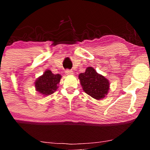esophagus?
<instances>
[{
	"label": "esophagus",
	"mask_w": 150,
	"mask_h": 150,
	"mask_svg": "<svg viewBox=\"0 0 150 150\" xmlns=\"http://www.w3.org/2000/svg\"><path fill=\"white\" fill-rule=\"evenodd\" d=\"M65 73L66 75H72L73 74V72L72 71V70H66L65 71Z\"/></svg>",
	"instance_id": "1"
}]
</instances>
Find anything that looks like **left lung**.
I'll use <instances>...</instances> for the list:
<instances>
[{
  "mask_svg": "<svg viewBox=\"0 0 150 150\" xmlns=\"http://www.w3.org/2000/svg\"><path fill=\"white\" fill-rule=\"evenodd\" d=\"M83 90L94 99L100 100L106 97L109 89V82L106 77L99 75L92 67H88L85 73L79 75Z\"/></svg>",
  "mask_w": 150,
  "mask_h": 150,
  "instance_id": "obj_1",
  "label": "left lung"
}]
</instances>
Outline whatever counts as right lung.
<instances>
[{
  "mask_svg": "<svg viewBox=\"0 0 150 150\" xmlns=\"http://www.w3.org/2000/svg\"><path fill=\"white\" fill-rule=\"evenodd\" d=\"M61 75L53 74L51 70H47L41 77L36 80L35 88L37 92L44 96L53 94L58 88V84L61 80Z\"/></svg>",
  "mask_w": 150,
  "mask_h": 150,
  "instance_id": "right-lung-1",
  "label": "right lung"
}]
</instances>
